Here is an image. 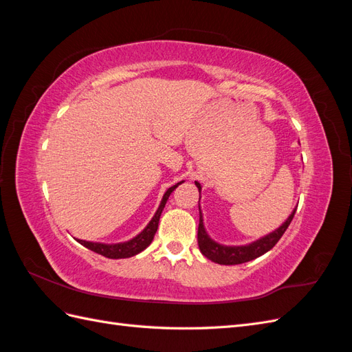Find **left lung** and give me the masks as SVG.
Instances as JSON below:
<instances>
[{
  "instance_id": "left-lung-1",
  "label": "left lung",
  "mask_w": 352,
  "mask_h": 352,
  "mask_svg": "<svg viewBox=\"0 0 352 352\" xmlns=\"http://www.w3.org/2000/svg\"><path fill=\"white\" fill-rule=\"evenodd\" d=\"M198 190H199V199H201V185L199 182H195ZM199 204V201H198ZM199 207V225H198V247L199 251L202 252V255L211 261H214L217 264H223V265H235V264H242L251 261L254 258L260 257V255L265 254L267 251H270L278 241L282 238V235L285 233V230L287 229V226L291 225V221L294 219V214L296 211V207L292 210V212L287 219L282 223V225L272 230L267 235H264L261 238H258L257 241H254L251 243H245V245H223L216 242L212 239L204 226V217H202V211H201V206Z\"/></svg>"
}]
</instances>
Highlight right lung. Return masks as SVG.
Here are the masks:
<instances>
[{
	"label": "right lung",
	"instance_id": "right-lung-1",
	"mask_svg": "<svg viewBox=\"0 0 352 352\" xmlns=\"http://www.w3.org/2000/svg\"><path fill=\"white\" fill-rule=\"evenodd\" d=\"M184 184L179 182L176 185H173L172 188H168L163 198H162V202H160V206L155 211V214L153 216V219L150 220V223L145 226V229L138 233V235L129 241H124V242H117V243H104V242H91V241H83V239H76L80 245H83L85 248H88L97 254H101L104 255V257L107 258H113V260H117V258H129V257H133V255L142 252L148 245H150L154 239V235L155 232L158 229V221H160V216H162V212L166 207V202L170 197V194L173 192V190L180 185Z\"/></svg>",
	"mask_w": 352,
	"mask_h": 352
}]
</instances>
